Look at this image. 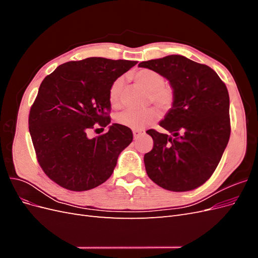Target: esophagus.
I'll return each instance as SVG.
<instances>
[{
	"instance_id": "esophagus-1",
	"label": "esophagus",
	"mask_w": 258,
	"mask_h": 258,
	"mask_svg": "<svg viewBox=\"0 0 258 258\" xmlns=\"http://www.w3.org/2000/svg\"><path fill=\"white\" fill-rule=\"evenodd\" d=\"M144 135V131L143 130H134V138L135 139H138L141 136Z\"/></svg>"
}]
</instances>
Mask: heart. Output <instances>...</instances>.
<instances>
[{"label": "heart", "mask_w": 258, "mask_h": 258, "mask_svg": "<svg viewBox=\"0 0 258 258\" xmlns=\"http://www.w3.org/2000/svg\"><path fill=\"white\" fill-rule=\"evenodd\" d=\"M135 81L150 91V100L165 111L170 110L175 101V91L171 85L165 84V77L160 73L150 69H142L134 75ZM122 77L116 79L108 89V101L112 106L120 105ZM159 113L155 107H146L143 110H126L116 115L115 120L121 126L141 130L158 118Z\"/></svg>", "instance_id": "obj_1"}]
</instances>
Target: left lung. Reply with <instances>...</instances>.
I'll use <instances>...</instances> for the list:
<instances>
[{
  "label": "left lung",
  "instance_id": "1",
  "mask_svg": "<svg viewBox=\"0 0 258 258\" xmlns=\"http://www.w3.org/2000/svg\"><path fill=\"white\" fill-rule=\"evenodd\" d=\"M139 67L160 73L175 91L174 104L159 123L170 135L146 131L154 141L144 155L146 173L167 190L197 188L213 174L229 141L227 87L214 70L179 54Z\"/></svg>",
  "mask_w": 258,
  "mask_h": 258
}]
</instances>
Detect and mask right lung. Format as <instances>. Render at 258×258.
<instances>
[{"mask_svg": "<svg viewBox=\"0 0 258 258\" xmlns=\"http://www.w3.org/2000/svg\"><path fill=\"white\" fill-rule=\"evenodd\" d=\"M137 63L91 57L66 62L45 77L30 108L29 131L37 161L51 181L84 191L112 175L132 131L113 123L103 135L90 139L88 134L111 122L108 89Z\"/></svg>", "mask_w": 258, "mask_h": 258, "instance_id": "1", "label": "right lung"}]
</instances>
